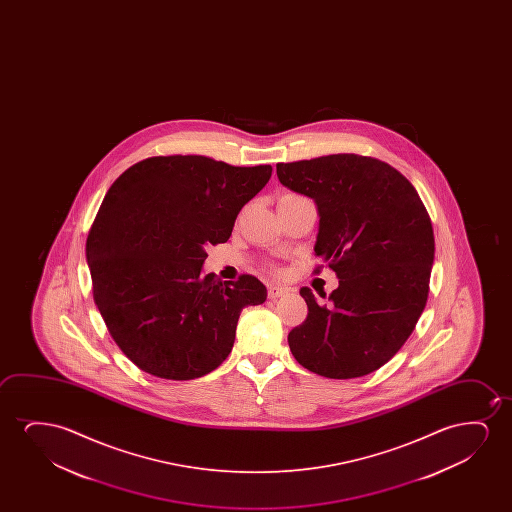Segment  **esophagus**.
I'll return each mask as SVG.
<instances>
[{
  "mask_svg": "<svg viewBox=\"0 0 512 512\" xmlns=\"http://www.w3.org/2000/svg\"><path fill=\"white\" fill-rule=\"evenodd\" d=\"M288 294L287 287H280V285H271V287L267 288V295H269V299H278L281 295Z\"/></svg>",
  "mask_w": 512,
  "mask_h": 512,
  "instance_id": "esophagus-1",
  "label": "esophagus"
}]
</instances>
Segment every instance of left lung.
I'll return each instance as SVG.
<instances>
[{
  "instance_id": "obj_1",
  "label": "left lung",
  "mask_w": 512,
  "mask_h": 512,
  "mask_svg": "<svg viewBox=\"0 0 512 512\" xmlns=\"http://www.w3.org/2000/svg\"><path fill=\"white\" fill-rule=\"evenodd\" d=\"M276 173L285 187L315 199V253L339 280L325 304L301 288L308 316L288 334L292 355L330 379L378 371L427 304L435 243L425 204L406 176L365 155L280 162Z\"/></svg>"
}]
</instances>
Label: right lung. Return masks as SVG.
<instances>
[{"label": "right lung", "instance_id": "add662e5", "mask_svg": "<svg viewBox=\"0 0 512 512\" xmlns=\"http://www.w3.org/2000/svg\"><path fill=\"white\" fill-rule=\"evenodd\" d=\"M273 168H239L204 155H159L113 182L85 255L106 329L141 371L201 378L229 357L239 313L266 301L262 281L203 276L206 245L231 238L239 211Z\"/></svg>", "mask_w": 512, "mask_h": 512}]
</instances>
